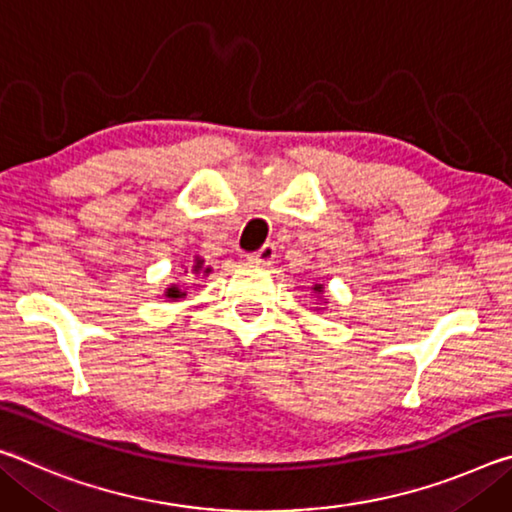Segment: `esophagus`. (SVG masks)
I'll list each match as a JSON object with an SVG mask.
<instances>
[{
    "label": "esophagus",
    "instance_id": "1",
    "mask_svg": "<svg viewBox=\"0 0 512 512\" xmlns=\"http://www.w3.org/2000/svg\"><path fill=\"white\" fill-rule=\"evenodd\" d=\"M273 259H275V246H273V243H264V246L259 248L257 253H250L248 255V262L262 264V266L273 264Z\"/></svg>",
    "mask_w": 512,
    "mask_h": 512
}]
</instances>
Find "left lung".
<instances>
[{"label": "left lung", "instance_id": "left-lung-1", "mask_svg": "<svg viewBox=\"0 0 512 512\" xmlns=\"http://www.w3.org/2000/svg\"><path fill=\"white\" fill-rule=\"evenodd\" d=\"M319 289H321V285H319V287H316V291H319Z\"/></svg>", "mask_w": 512, "mask_h": 512}]
</instances>
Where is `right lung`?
<instances>
[{
	"label": "right lung",
	"instance_id": "right-lung-1",
	"mask_svg": "<svg viewBox=\"0 0 512 512\" xmlns=\"http://www.w3.org/2000/svg\"><path fill=\"white\" fill-rule=\"evenodd\" d=\"M166 296H168V298H180V296H184V294H182V291L177 289V287H170V289L166 291Z\"/></svg>",
	"mask_w": 512,
	"mask_h": 512
}]
</instances>
